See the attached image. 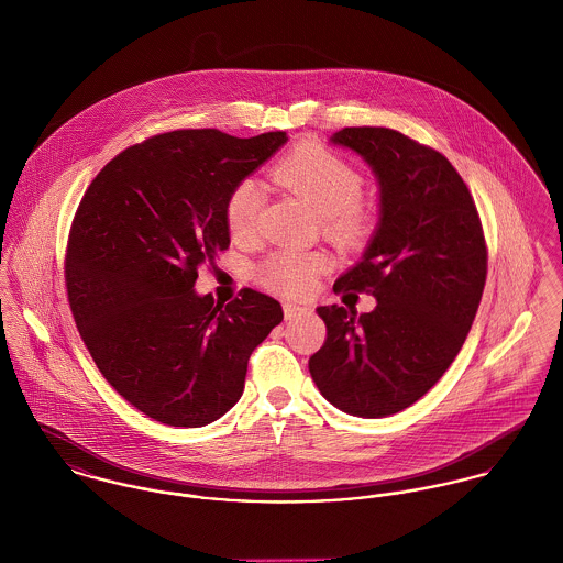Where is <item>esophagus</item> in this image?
Returning a JSON list of instances; mask_svg holds the SVG:
<instances>
[{
    "label": "esophagus",
    "instance_id": "34e87169",
    "mask_svg": "<svg viewBox=\"0 0 563 563\" xmlns=\"http://www.w3.org/2000/svg\"><path fill=\"white\" fill-rule=\"evenodd\" d=\"M308 312H310L308 306H301V303H284V317H286V321L297 319V317H303V314H308Z\"/></svg>",
    "mask_w": 563,
    "mask_h": 563
}]
</instances>
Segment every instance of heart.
Wrapping results in <instances>:
<instances>
[{
    "instance_id": "heart-1",
    "label": "heart",
    "mask_w": 563,
    "mask_h": 563,
    "mask_svg": "<svg viewBox=\"0 0 563 563\" xmlns=\"http://www.w3.org/2000/svg\"><path fill=\"white\" fill-rule=\"evenodd\" d=\"M273 177L306 199L322 217L324 234L342 246H362L375 230V214L360 201L364 177L321 145H299L275 162ZM264 203L255 179L239 181L225 199V223L234 239H246ZM324 266L321 253L279 249L260 264V282L282 295H303Z\"/></svg>"
}]
</instances>
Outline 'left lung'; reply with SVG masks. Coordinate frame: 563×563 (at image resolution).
<instances>
[{"label": "left lung", "instance_id": "1", "mask_svg": "<svg viewBox=\"0 0 563 563\" xmlns=\"http://www.w3.org/2000/svg\"><path fill=\"white\" fill-rule=\"evenodd\" d=\"M331 143L368 162L382 192L379 228L333 292H368L377 308L321 306L327 338L310 375L338 409L382 418L453 364L482 303L487 246L475 199L440 152L390 128H344Z\"/></svg>", "mask_w": 563, "mask_h": 563}]
</instances>
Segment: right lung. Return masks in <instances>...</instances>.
Wrapping results in <instances>:
<instances>
[{
    "label": "right lung",
    "instance_id": "right-lung-1",
    "mask_svg": "<svg viewBox=\"0 0 563 563\" xmlns=\"http://www.w3.org/2000/svg\"><path fill=\"white\" fill-rule=\"evenodd\" d=\"M286 141L166 132L108 162L81 197L65 255L71 314L106 382L158 422L203 427L230 411L253 349L284 319L257 290L219 306L192 286L230 246V190Z\"/></svg>",
    "mask_w": 563,
    "mask_h": 563
}]
</instances>
